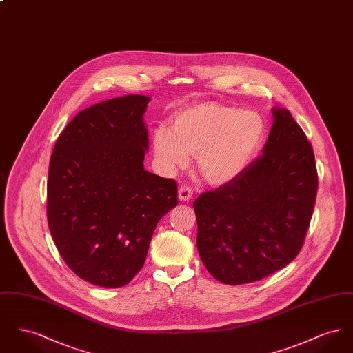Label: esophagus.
<instances>
[{
    "mask_svg": "<svg viewBox=\"0 0 353 353\" xmlns=\"http://www.w3.org/2000/svg\"><path fill=\"white\" fill-rule=\"evenodd\" d=\"M193 196V190L190 186L188 185H181L179 189V200L180 201H189Z\"/></svg>",
    "mask_w": 353,
    "mask_h": 353,
    "instance_id": "esophagus-1",
    "label": "esophagus"
}]
</instances>
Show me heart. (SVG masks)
Returning a JSON list of instances; mask_svg holds the SVG:
<instances>
[{
  "mask_svg": "<svg viewBox=\"0 0 353 353\" xmlns=\"http://www.w3.org/2000/svg\"><path fill=\"white\" fill-rule=\"evenodd\" d=\"M266 123L261 114L235 105L205 101L185 107L152 136L154 154L168 172L184 168L196 154L197 168L209 185L229 184L261 151Z\"/></svg>",
  "mask_w": 353,
  "mask_h": 353,
  "instance_id": "1",
  "label": "heart"
}]
</instances>
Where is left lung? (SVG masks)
<instances>
[{
    "mask_svg": "<svg viewBox=\"0 0 353 353\" xmlns=\"http://www.w3.org/2000/svg\"><path fill=\"white\" fill-rule=\"evenodd\" d=\"M259 157L232 183L202 193L193 206L197 249L225 285L261 281L299 254L318 193L314 150L285 108Z\"/></svg>",
    "mask_w": 353,
    "mask_h": 353,
    "instance_id": "1",
    "label": "left lung"
}]
</instances>
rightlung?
Returning <instances> with one entry per match:
<instances>
[{
    "label": "right lung",
    "instance_id": "right-lung-1",
    "mask_svg": "<svg viewBox=\"0 0 353 353\" xmlns=\"http://www.w3.org/2000/svg\"><path fill=\"white\" fill-rule=\"evenodd\" d=\"M148 101L125 95L85 108L52 150L51 236L68 268L92 285H128L145 262L157 222L179 202L173 179L144 169Z\"/></svg>",
    "mask_w": 353,
    "mask_h": 353
}]
</instances>
